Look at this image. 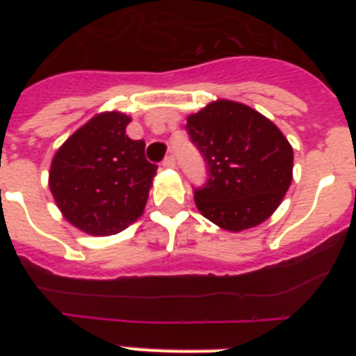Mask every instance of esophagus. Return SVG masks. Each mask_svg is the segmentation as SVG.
I'll list each match as a JSON object with an SVG mask.
<instances>
[{
    "label": "esophagus",
    "mask_w": 356,
    "mask_h": 356,
    "mask_svg": "<svg viewBox=\"0 0 356 356\" xmlns=\"http://www.w3.org/2000/svg\"><path fill=\"white\" fill-rule=\"evenodd\" d=\"M175 163H176L175 156L169 155V156H165V159H163L162 165H163V168H175Z\"/></svg>",
    "instance_id": "34e87169"
}]
</instances>
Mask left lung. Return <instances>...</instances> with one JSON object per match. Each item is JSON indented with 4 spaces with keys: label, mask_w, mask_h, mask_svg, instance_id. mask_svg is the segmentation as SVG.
I'll use <instances>...</instances> for the list:
<instances>
[{
    "label": "left lung",
    "mask_w": 356,
    "mask_h": 356,
    "mask_svg": "<svg viewBox=\"0 0 356 356\" xmlns=\"http://www.w3.org/2000/svg\"><path fill=\"white\" fill-rule=\"evenodd\" d=\"M188 137L205 159L209 180L194 188L203 216L228 232L271 216L292 181V146L251 106L219 99L187 118Z\"/></svg>",
    "instance_id": "obj_1"
}]
</instances>
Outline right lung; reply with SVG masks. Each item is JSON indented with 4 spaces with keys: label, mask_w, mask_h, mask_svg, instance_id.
Returning <instances> with one entry per match:
<instances>
[{
    "label": "right lung",
    "mask_w": 356,
    "mask_h": 356,
    "mask_svg": "<svg viewBox=\"0 0 356 356\" xmlns=\"http://www.w3.org/2000/svg\"><path fill=\"white\" fill-rule=\"evenodd\" d=\"M128 122L121 112L94 115L53 156V197L85 234H119L144 212L156 165L146 160L144 140L127 135Z\"/></svg>",
    "instance_id": "obj_1"
}]
</instances>
